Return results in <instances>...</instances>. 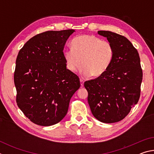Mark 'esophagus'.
Segmentation results:
<instances>
[{"instance_id":"34e87169","label":"esophagus","mask_w":154,"mask_h":154,"mask_svg":"<svg viewBox=\"0 0 154 154\" xmlns=\"http://www.w3.org/2000/svg\"><path fill=\"white\" fill-rule=\"evenodd\" d=\"M80 83H81V86L83 87V83H84V81H83L82 79H80Z\"/></svg>"}]
</instances>
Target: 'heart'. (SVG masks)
<instances>
[{
	"label": "heart",
	"instance_id": "1",
	"mask_svg": "<svg viewBox=\"0 0 154 154\" xmlns=\"http://www.w3.org/2000/svg\"><path fill=\"white\" fill-rule=\"evenodd\" d=\"M72 49L64 52L67 69L75 72L82 65V74L85 77H98L111 66L114 49L108 41L90 35H81L71 41Z\"/></svg>",
	"mask_w": 154,
	"mask_h": 154
}]
</instances>
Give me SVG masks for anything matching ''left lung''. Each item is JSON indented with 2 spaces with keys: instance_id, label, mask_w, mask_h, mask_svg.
<instances>
[{
  "instance_id": "left-lung-1",
  "label": "left lung",
  "mask_w": 154,
  "mask_h": 154,
  "mask_svg": "<svg viewBox=\"0 0 154 154\" xmlns=\"http://www.w3.org/2000/svg\"><path fill=\"white\" fill-rule=\"evenodd\" d=\"M114 49L111 66L103 75L86 81L88 101L92 113L103 123L123 119L140 98L143 71L137 49L125 36L111 31H98Z\"/></svg>"
}]
</instances>
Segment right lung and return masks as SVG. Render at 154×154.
I'll use <instances>...</instances> for the list:
<instances>
[{
    "instance_id": "add662e5",
    "label": "right lung",
    "mask_w": 154,
    "mask_h": 154,
    "mask_svg": "<svg viewBox=\"0 0 154 154\" xmlns=\"http://www.w3.org/2000/svg\"><path fill=\"white\" fill-rule=\"evenodd\" d=\"M74 30L46 31L28 40L16 59V102L34 124L49 126L66 116L80 87L79 78L66 69L64 47Z\"/></svg>"
}]
</instances>
